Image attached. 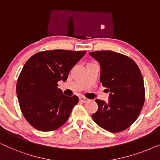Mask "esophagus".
<instances>
[{
	"label": "esophagus",
	"mask_w": 160,
	"mask_h": 160,
	"mask_svg": "<svg viewBox=\"0 0 160 160\" xmlns=\"http://www.w3.org/2000/svg\"><path fill=\"white\" fill-rule=\"evenodd\" d=\"M80 100L82 102H87L88 101V99L85 98H83V97H81V98H80Z\"/></svg>",
	"instance_id": "obj_1"
}]
</instances>
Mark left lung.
Returning a JSON list of instances; mask_svg holds the SVG:
<instances>
[{
	"label": "left lung",
	"mask_w": 160,
	"mask_h": 160,
	"mask_svg": "<svg viewBox=\"0 0 160 160\" xmlns=\"http://www.w3.org/2000/svg\"><path fill=\"white\" fill-rule=\"evenodd\" d=\"M89 54L100 65V82L109 92L108 101L96 100L98 112L92 114L96 124L112 133L128 128L137 120L145 101L140 70L132 59L112 51Z\"/></svg>",
	"instance_id": "obj_1"
}]
</instances>
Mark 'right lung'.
<instances>
[{
	"label": "right lung",
	"mask_w": 160,
	"mask_h": 160,
	"mask_svg": "<svg viewBox=\"0 0 160 160\" xmlns=\"http://www.w3.org/2000/svg\"><path fill=\"white\" fill-rule=\"evenodd\" d=\"M86 51L51 50L32 55L18 77L16 92L24 117L37 130L58 129L69 117L78 103L77 96L67 97L58 88Z\"/></svg>",
	"instance_id": "right-lung-1"
}]
</instances>
